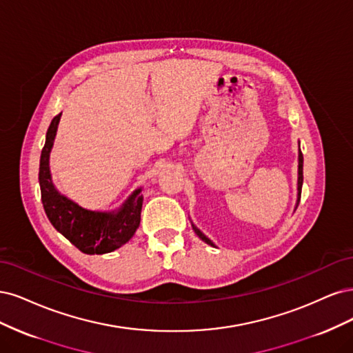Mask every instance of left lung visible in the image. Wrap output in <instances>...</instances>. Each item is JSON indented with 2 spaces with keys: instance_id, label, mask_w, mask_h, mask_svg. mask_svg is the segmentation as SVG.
<instances>
[{
  "instance_id": "left-lung-1",
  "label": "left lung",
  "mask_w": 353,
  "mask_h": 353,
  "mask_svg": "<svg viewBox=\"0 0 353 353\" xmlns=\"http://www.w3.org/2000/svg\"><path fill=\"white\" fill-rule=\"evenodd\" d=\"M298 161H299V164H298V201H296V207H294V210L298 208V205H299V201H301V192H302V183H303V155H302V152H301V150H299V157H298ZM192 227H193V230H195V233L199 236V239H202L203 242L205 243H208V245H211V246H215L210 239L203 234L198 227L195 225V224H192Z\"/></svg>"
}]
</instances>
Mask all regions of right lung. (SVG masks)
I'll use <instances>...</instances> for the list:
<instances>
[{
	"mask_svg": "<svg viewBox=\"0 0 353 353\" xmlns=\"http://www.w3.org/2000/svg\"><path fill=\"white\" fill-rule=\"evenodd\" d=\"M61 112L50 124L39 161V186L48 220L83 254L101 255L116 251L129 242L141 223L143 196L136 189L117 211H90L55 189L50 173V152L59 128Z\"/></svg>",
	"mask_w": 353,
	"mask_h": 353,
	"instance_id": "add662e5",
	"label": "right lung"
}]
</instances>
